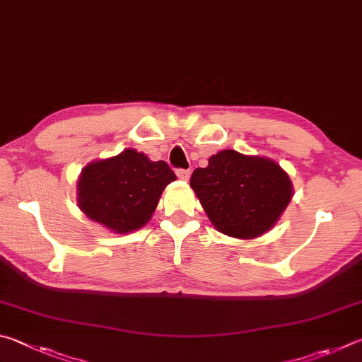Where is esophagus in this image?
Segmentation results:
<instances>
[{"label":"esophagus","mask_w":362,"mask_h":362,"mask_svg":"<svg viewBox=\"0 0 362 362\" xmlns=\"http://www.w3.org/2000/svg\"><path fill=\"white\" fill-rule=\"evenodd\" d=\"M176 175H177V177H180V180H182V181H187L189 177H191V170L180 168V170H176Z\"/></svg>","instance_id":"1"}]
</instances>
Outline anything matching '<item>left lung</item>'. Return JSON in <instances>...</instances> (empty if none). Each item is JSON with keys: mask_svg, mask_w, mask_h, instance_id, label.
I'll return each instance as SVG.
<instances>
[{"mask_svg": "<svg viewBox=\"0 0 362 362\" xmlns=\"http://www.w3.org/2000/svg\"><path fill=\"white\" fill-rule=\"evenodd\" d=\"M191 187L213 226L233 238H256L280 219L293 199L286 171L267 157L219 151L194 170Z\"/></svg>", "mask_w": 362, "mask_h": 362, "instance_id": "obj_1", "label": "left lung"}]
</instances>
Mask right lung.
Here are the masks:
<instances>
[{
  "mask_svg": "<svg viewBox=\"0 0 362 362\" xmlns=\"http://www.w3.org/2000/svg\"><path fill=\"white\" fill-rule=\"evenodd\" d=\"M175 180L167 162H152L143 152L125 149L81 171L78 205L95 223L129 233L148 223L163 189Z\"/></svg>",
  "mask_w": 362,
  "mask_h": 362,
  "instance_id": "obj_1",
  "label": "right lung"
}]
</instances>
